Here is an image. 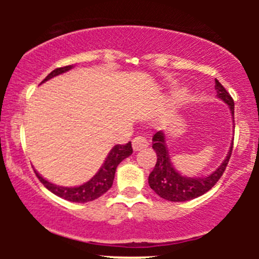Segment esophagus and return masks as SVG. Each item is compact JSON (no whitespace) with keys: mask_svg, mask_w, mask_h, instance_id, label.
I'll return each mask as SVG.
<instances>
[{"mask_svg":"<svg viewBox=\"0 0 259 259\" xmlns=\"http://www.w3.org/2000/svg\"><path fill=\"white\" fill-rule=\"evenodd\" d=\"M148 145H149L148 139H146L145 137H142V135H139V137H135L134 139H133V149H134L135 151L142 150V149L146 148Z\"/></svg>","mask_w":259,"mask_h":259,"instance_id":"1","label":"esophagus"}]
</instances>
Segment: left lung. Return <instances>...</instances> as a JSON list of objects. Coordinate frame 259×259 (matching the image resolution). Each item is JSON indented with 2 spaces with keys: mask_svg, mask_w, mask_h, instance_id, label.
Segmentation results:
<instances>
[{
  "mask_svg": "<svg viewBox=\"0 0 259 259\" xmlns=\"http://www.w3.org/2000/svg\"><path fill=\"white\" fill-rule=\"evenodd\" d=\"M215 89L218 98H221L229 105L232 116L234 119L233 98L229 95L228 91L218 80H215ZM232 148L226 160L215 171H213V174L205 177V178H187V177L180 176L171 165L170 156H169L168 149L165 146V135L163 132H156L153 137V149L156 153V164L153 171L149 174V185L159 197L170 200V202H185V200L200 197L208 190H210L223 176L224 170L228 165L229 158H231Z\"/></svg>",
  "mask_w": 259,
  "mask_h": 259,
  "instance_id": "8db88e82",
  "label": "left lung"
}]
</instances>
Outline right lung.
<instances>
[{
  "mask_svg": "<svg viewBox=\"0 0 259 259\" xmlns=\"http://www.w3.org/2000/svg\"><path fill=\"white\" fill-rule=\"evenodd\" d=\"M71 65L64 67H57L54 71H51L48 76L45 77L44 81H48L51 77L56 76V75L62 74V72H66L71 69ZM133 148L132 143H126V144L121 145L117 144L115 145L111 151L109 153L108 158H106L105 163L103 164L100 169H99L98 173L94 176L93 179L89 180L85 184L80 185V187L75 188H65V187H57V185L51 184L48 180H45L40 174L36 173L38 180L45 185L46 188L51 193H54L55 195L60 198H64V199L70 200V202L75 203H86L91 202L94 199H98L99 197L104 194V193L108 192L111 188L114 182L115 177V170H116L117 165L124 160L125 158H127L129 155H132Z\"/></svg>",
  "mask_w": 259,
  "mask_h": 259,
  "instance_id": "right-lung-1",
  "label": "right lung"
}]
</instances>
